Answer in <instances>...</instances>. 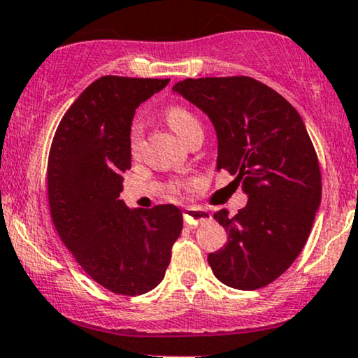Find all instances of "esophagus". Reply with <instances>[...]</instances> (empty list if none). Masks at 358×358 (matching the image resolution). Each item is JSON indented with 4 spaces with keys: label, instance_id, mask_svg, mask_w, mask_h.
I'll use <instances>...</instances> for the list:
<instances>
[{
    "label": "esophagus",
    "instance_id": "esophagus-1",
    "mask_svg": "<svg viewBox=\"0 0 358 358\" xmlns=\"http://www.w3.org/2000/svg\"><path fill=\"white\" fill-rule=\"evenodd\" d=\"M209 220H211V214L204 211V209H187V211L184 213V221H186V224L189 226H197L201 224V222H206Z\"/></svg>",
    "mask_w": 358,
    "mask_h": 358
}]
</instances>
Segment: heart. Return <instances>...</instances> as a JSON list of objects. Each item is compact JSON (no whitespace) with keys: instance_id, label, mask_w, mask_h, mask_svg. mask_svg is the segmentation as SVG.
Segmentation results:
<instances>
[{"instance_id":"b5f03b06","label":"heart","mask_w":358,"mask_h":358,"mask_svg":"<svg viewBox=\"0 0 358 358\" xmlns=\"http://www.w3.org/2000/svg\"><path fill=\"white\" fill-rule=\"evenodd\" d=\"M164 115H166V120L167 124L171 125V129L174 130V132L178 134L184 142H189L196 136V134L203 132V125H201L199 119H197L189 108L182 107V105H171ZM141 142H142V127L138 124H132V127H130V132H129V149L134 155L138 152V149H141ZM182 186H186V184L174 182L171 186V189L174 192H178Z\"/></svg>"}]
</instances>
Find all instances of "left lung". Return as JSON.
I'll use <instances>...</instances> for the list:
<instances>
[{
    "label": "left lung",
    "mask_w": 358,
    "mask_h": 358,
    "mask_svg": "<svg viewBox=\"0 0 358 358\" xmlns=\"http://www.w3.org/2000/svg\"><path fill=\"white\" fill-rule=\"evenodd\" d=\"M174 92L211 119L217 171L236 176L248 194L238 214L220 209L228 243L209 253L221 283L236 289L270 285L303 250L322 201V174L300 113L251 77L186 78Z\"/></svg>",
    "instance_id": "1"
}]
</instances>
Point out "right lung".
<instances>
[{
	"mask_svg": "<svg viewBox=\"0 0 358 358\" xmlns=\"http://www.w3.org/2000/svg\"><path fill=\"white\" fill-rule=\"evenodd\" d=\"M169 78L105 75L71 103L48 155V204L63 245L83 271L112 293L136 296L161 283L182 231L172 204L129 209L119 199L130 169L134 113Z\"/></svg>",
	"mask_w": 358,
	"mask_h": 358,
	"instance_id": "right-lung-1",
	"label": "right lung"
}]
</instances>
